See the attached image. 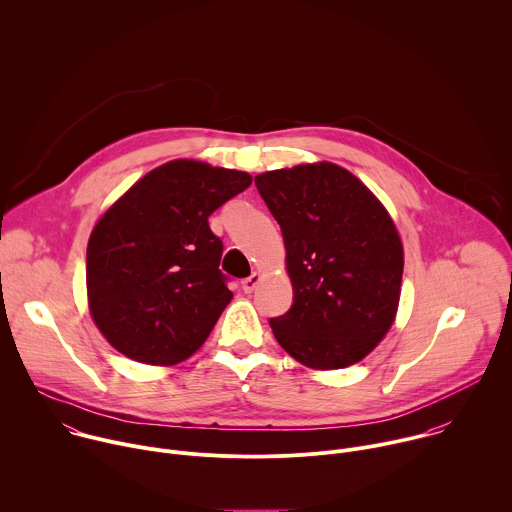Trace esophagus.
<instances>
[{"label": "esophagus", "mask_w": 512, "mask_h": 512, "mask_svg": "<svg viewBox=\"0 0 512 512\" xmlns=\"http://www.w3.org/2000/svg\"><path fill=\"white\" fill-rule=\"evenodd\" d=\"M259 281H261V273H257V271H255V273H251L247 279H243V281H241V287H243V291H245V293H251V291L257 287V283H259Z\"/></svg>", "instance_id": "esophagus-1"}]
</instances>
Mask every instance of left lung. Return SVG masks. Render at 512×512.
Returning a JSON list of instances; mask_svg holds the SVG:
<instances>
[{
  "mask_svg": "<svg viewBox=\"0 0 512 512\" xmlns=\"http://www.w3.org/2000/svg\"><path fill=\"white\" fill-rule=\"evenodd\" d=\"M255 187L281 227L293 303L269 325L279 346L315 370L348 368L390 329L404 251L382 203L346 168L271 170Z\"/></svg>",
  "mask_w": 512,
  "mask_h": 512,
  "instance_id": "1",
  "label": "left lung"
}]
</instances>
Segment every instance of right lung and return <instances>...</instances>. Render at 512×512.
I'll return each mask as SVG.
<instances>
[{
    "label": "right lung",
    "instance_id": "add662e5",
    "mask_svg": "<svg viewBox=\"0 0 512 512\" xmlns=\"http://www.w3.org/2000/svg\"><path fill=\"white\" fill-rule=\"evenodd\" d=\"M251 185L241 170L166 162L122 195L86 251L90 313L120 354L152 366L193 356L233 299L209 217Z\"/></svg>",
    "mask_w": 512,
    "mask_h": 512
}]
</instances>
